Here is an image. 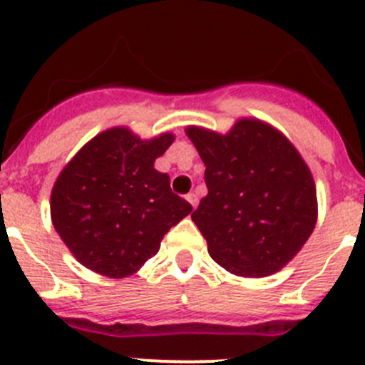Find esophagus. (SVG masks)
<instances>
[{"mask_svg": "<svg viewBox=\"0 0 365 365\" xmlns=\"http://www.w3.org/2000/svg\"><path fill=\"white\" fill-rule=\"evenodd\" d=\"M186 201L190 202V205L193 206V208H195V206H197V202H199V199H197V193H193V192H190L188 195H186Z\"/></svg>", "mask_w": 365, "mask_h": 365, "instance_id": "obj_1", "label": "esophagus"}]
</instances>
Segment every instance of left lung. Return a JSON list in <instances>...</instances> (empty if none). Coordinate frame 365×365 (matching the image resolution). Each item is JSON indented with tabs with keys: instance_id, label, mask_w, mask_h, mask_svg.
I'll use <instances>...</instances> for the list:
<instances>
[{
	"instance_id": "obj_1",
	"label": "left lung",
	"mask_w": 365,
	"mask_h": 365,
	"mask_svg": "<svg viewBox=\"0 0 365 365\" xmlns=\"http://www.w3.org/2000/svg\"><path fill=\"white\" fill-rule=\"evenodd\" d=\"M205 163L208 195L192 214L215 263L235 276L263 278L289 263L318 217L311 170L289 138L257 118L227 135L190 125Z\"/></svg>"
}]
</instances>
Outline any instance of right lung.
I'll return each instance as SVG.
<instances>
[{
  "mask_svg": "<svg viewBox=\"0 0 365 365\" xmlns=\"http://www.w3.org/2000/svg\"><path fill=\"white\" fill-rule=\"evenodd\" d=\"M172 133L143 140L128 128L91 138L58 175L51 219L73 256L108 278L137 272L159 252L164 234L192 212L155 159Z\"/></svg>",
  "mask_w": 365,
  "mask_h": 365,
  "instance_id": "1",
  "label": "right lung"
}]
</instances>
